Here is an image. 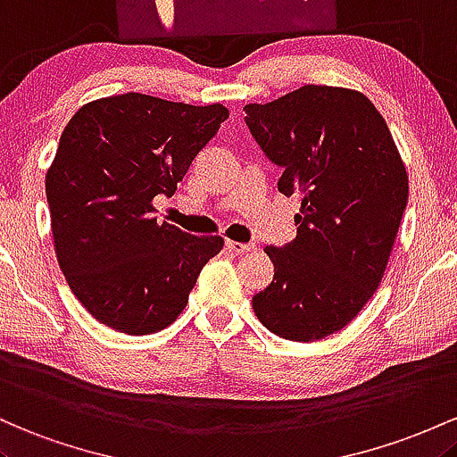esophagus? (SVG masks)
I'll list each match as a JSON object with an SVG mask.
<instances>
[{
  "label": "esophagus",
  "instance_id": "obj_1",
  "mask_svg": "<svg viewBox=\"0 0 457 457\" xmlns=\"http://www.w3.org/2000/svg\"><path fill=\"white\" fill-rule=\"evenodd\" d=\"M227 250H228V253H233V254H244V253H250V250H254V245L230 242V239H227Z\"/></svg>",
  "mask_w": 457,
  "mask_h": 457
}]
</instances>
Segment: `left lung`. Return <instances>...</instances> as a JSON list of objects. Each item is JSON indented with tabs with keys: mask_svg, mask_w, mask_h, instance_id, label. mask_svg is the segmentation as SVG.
<instances>
[{
	"mask_svg": "<svg viewBox=\"0 0 457 457\" xmlns=\"http://www.w3.org/2000/svg\"><path fill=\"white\" fill-rule=\"evenodd\" d=\"M244 110L256 145L283 168L278 192L302 194L294 242L265 248L274 280L253 309L287 341H320L380 285L408 203L406 168L382 114L356 90L302 86Z\"/></svg>",
	"mask_w": 457,
	"mask_h": 457,
	"instance_id": "obj_1",
	"label": "left lung"
}]
</instances>
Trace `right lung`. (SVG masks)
<instances>
[{
    "mask_svg": "<svg viewBox=\"0 0 457 457\" xmlns=\"http://www.w3.org/2000/svg\"><path fill=\"white\" fill-rule=\"evenodd\" d=\"M228 118L224 105L107 96L79 107L60 137L45 189L55 254L71 291L101 324L151 335L186 309L224 239L153 218Z\"/></svg>",
    "mask_w": 457,
    "mask_h": 457,
    "instance_id": "obj_1",
    "label": "right lung"
}]
</instances>
